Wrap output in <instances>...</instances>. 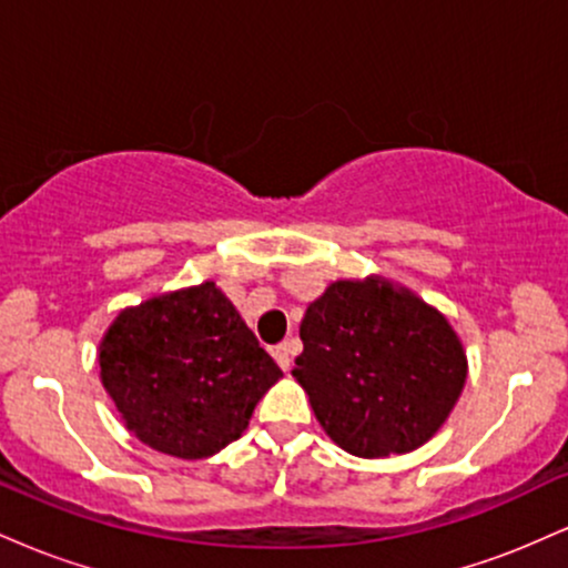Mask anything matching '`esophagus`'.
Returning a JSON list of instances; mask_svg holds the SVG:
<instances>
[{
    "label": "esophagus",
    "mask_w": 568,
    "mask_h": 568,
    "mask_svg": "<svg viewBox=\"0 0 568 568\" xmlns=\"http://www.w3.org/2000/svg\"><path fill=\"white\" fill-rule=\"evenodd\" d=\"M272 355H275V361H277L280 368L288 371L291 363H293V342H280L277 347L272 349Z\"/></svg>",
    "instance_id": "obj_1"
}]
</instances>
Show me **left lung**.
<instances>
[{"label": "left lung", "instance_id": "left-lung-1", "mask_svg": "<svg viewBox=\"0 0 568 568\" xmlns=\"http://www.w3.org/2000/svg\"><path fill=\"white\" fill-rule=\"evenodd\" d=\"M296 376L331 440L355 456L406 454L438 433L467 379L440 312L384 280H338L310 304Z\"/></svg>", "mask_w": 568, "mask_h": 568}]
</instances>
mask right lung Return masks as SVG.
<instances>
[{
  "label": "right lung",
  "instance_id": "add662e5",
  "mask_svg": "<svg viewBox=\"0 0 568 568\" xmlns=\"http://www.w3.org/2000/svg\"><path fill=\"white\" fill-rule=\"evenodd\" d=\"M98 363L130 433L179 459L213 456L237 440L283 376L213 283L122 312Z\"/></svg>",
  "mask_w": 568,
  "mask_h": 568
}]
</instances>
